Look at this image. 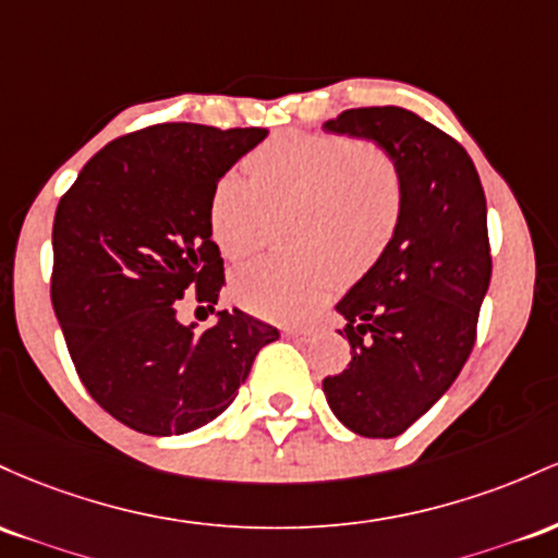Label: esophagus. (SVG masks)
I'll return each mask as SVG.
<instances>
[{
	"label": "esophagus",
	"mask_w": 558,
	"mask_h": 558,
	"mask_svg": "<svg viewBox=\"0 0 558 558\" xmlns=\"http://www.w3.org/2000/svg\"><path fill=\"white\" fill-rule=\"evenodd\" d=\"M284 335L292 337V340H308V337H313V329H305V327H287Z\"/></svg>",
	"instance_id": "esophagus-1"
}]
</instances>
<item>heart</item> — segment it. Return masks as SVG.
<instances>
[{"instance_id": "heart-1", "label": "heart", "mask_w": 558, "mask_h": 558, "mask_svg": "<svg viewBox=\"0 0 558 558\" xmlns=\"http://www.w3.org/2000/svg\"><path fill=\"white\" fill-rule=\"evenodd\" d=\"M396 162L377 147L316 134H287L260 149L253 177L231 168L210 197L213 240L231 260L260 245L268 208L295 205L290 236L303 250L236 268L231 298L271 322H303L324 305L345 268L377 258L400 216Z\"/></svg>"}]
</instances>
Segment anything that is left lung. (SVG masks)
<instances>
[{
	"instance_id": "1",
	"label": "left lung",
	"mask_w": 558,
	"mask_h": 558,
	"mask_svg": "<svg viewBox=\"0 0 558 558\" xmlns=\"http://www.w3.org/2000/svg\"><path fill=\"white\" fill-rule=\"evenodd\" d=\"M322 129L379 147L403 190L390 242L335 305L353 361L322 385L350 432L398 437L472 353L493 271L485 192L466 149L411 110L355 108Z\"/></svg>"
}]
</instances>
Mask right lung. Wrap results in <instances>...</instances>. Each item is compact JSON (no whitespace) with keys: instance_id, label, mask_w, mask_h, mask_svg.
<instances>
[{"instance_id":"right-lung-1","label":"right lung","mask_w":558,"mask_h":558,"mask_svg":"<svg viewBox=\"0 0 558 558\" xmlns=\"http://www.w3.org/2000/svg\"><path fill=\"white\" fill-rule=\"evenodd\" d=\"M266 129L162 123L99 149L60 199L52 305L89 396L144 435L205 427L229 409L255 355L279 340L242 311L210 329L179 318L181 298L213 303L223 260L210 229L218 179Z\"/></svg>"}]
</instances>
